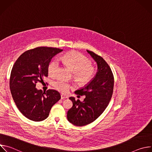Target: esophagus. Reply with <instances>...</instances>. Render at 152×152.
<instances>
[{
  "instance_id": "1",
  "label": "esophagus",
  "mask_w": 152,
  "mask_h": 152,
  "mask_svg": "<svg viewBox=\"0 0 152 152\" xmlns=\"http://www.w3.org/2000/svg\"><path fill=\"white\" fill-rule=\"evenodd\" d=\"M61 99H67V98H68V96H67L64 95V94H61Z\"/></svg>"
}]
</instances>
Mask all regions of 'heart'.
Listing matches in <instances>:
<instances>
[{
	"label": "heart",
	"instance_id": "obj_1",
	"mask_svg": "<svg viewBox=\"0 0 152 152\" xmlns=\"http://www.w3.org/2000/svg\"><path fill=\"white\" fill-rule=\"evenodd\" d=\"M59 59L72 69L73 72L75 79L80 85L89 83L96 75V68L91 65V61L87 58L79 53L69 52L59 58ZM59 67L58 60H52L49 63L48 68L49 75L55 76L57 75ZM53 85L55 89L64 93L68 92L71 88V85L62 79L55 80Z\"/></svg>",
	"mask_w": 152,
	"mask_h": 152
}]
</instances>
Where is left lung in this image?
Masks as SVG:
<instances>
[{
    "label": "left lung",
    "instance_id": "8db88e82",
    "mask_svg": "<svg viewBox=\"0 0 152 152\" xmlns=\"http://www.w3.org/2000/svg\"><path fill=\"white\" fill-rule=\"evenodd\" d=\"M97 64V72L94 79L82 88L76 90L77 95L85 96L83 102L75 97L69 99L73 106L67 112L69 122L77 126L88 124L96 120L105 110L111 99L114 79L109 65L102 57L86 50Z\"/></svg>",
    "mask_w": 152,
    "mask_h": 152
}]
</instances>
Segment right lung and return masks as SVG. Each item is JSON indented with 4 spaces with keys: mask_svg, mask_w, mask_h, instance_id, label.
I'll return each mask as SVG.
<instances>
[{
    "mask_svg": "<svg viewBox=\"0 0 152 152\" xmlns=\"http://www.w3.org/2000/svg\"><path fill=\"white\" fill-rule=\"evenodd\" d=\"M62 50L38 47L25 52L14 64L10 79L12 97L21 113L31 120L41 121L47 118L53 105L61 99L56 90L44 93L35 86L38 82L48 77L52 58Z\"/></svg>",
    "mask_w": 152,
    "mask_h": 152,
    "instance_id": "right-lung-1",
    "label": "right lung"
}]
</instances>
